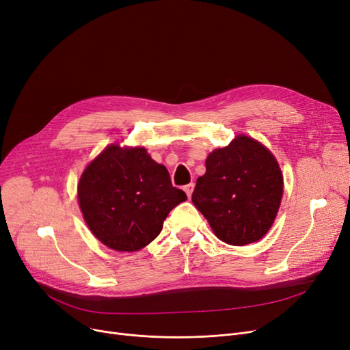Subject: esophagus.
Here are the masks:
<instances>
[{
    "label": "esophagus",
    "mask_w": 350,
    "mask_h": 350,
    "mask_svg": "<svg viewBox=\"0 0 350 350\" xmlns=\"http://www.w3.org/2000/svg\"><path fill=\"white\" fill-rule=\"evenodd\" d=\"M193 190H194V185H193V183H190V185L185 186V191H186L187 197H191V193H193Z\"/></svg>",
    "instance_id": "34e87169"
}]
</instances>
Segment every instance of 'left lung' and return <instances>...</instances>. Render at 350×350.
Masks as SVG:
<instances>
[{
	"label": "left lung",
	"instance_id": "left-lung-1",
	"mask_svg": "<svg viewBox=\"0 0 350 350\" xmlns=\"http://www.w3.org/2000/svg\"><path fill=\"white\" fill-rule=\"evenodd\" d=\"M283 197V174L271 151L239 134L206 159L191 202L213 233L232 246L259 241L270 230Z\"/></svg>",
	"mask_w": 350,
	"mask_h": 350
}]
</instances>
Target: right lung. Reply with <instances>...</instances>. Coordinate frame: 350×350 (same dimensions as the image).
<instances>
[{"mask_svg": "<svg viewBox=\"0 0 350 350\" xmlns=\"http://www.w3.org/2000/svg\"><path fill=\"white\" fill-rule=\"evenodd\" d=\"M77 199L85 224L104 246L137 252L160 234L170 210L187 196L144 147L111 143L85 165Z\"/></svg>", "mask_w": 350, "mask_h": 350, "instance_id": "right-lung-1", "label": "right lung"}]
</instances>
